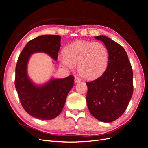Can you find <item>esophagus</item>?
<instances>
[{
  "mask_svg": "<svg viewBox=\"0 0 148 148\" xmlns=\"http://www.w3.org/2000/svg\"><path fill=\"white\" fill-rule=\"evenodd\" d=\"M81 81H82V79L81 78H78L77 77H75V83H78V82H80Z\"/></svg>",
  "mask_w": 148,
  "mask_h": 148,
  "instance_id": "esophagus-1",
  "label": "esophagus"
}]
</instances>
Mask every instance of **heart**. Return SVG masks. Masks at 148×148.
Listing matches in <instances>:
<instances>
[{
	"instance_id": "b5f03b06",
	"label": "heart",
	"mask_w": 148,
	"mask_h": 148,
	"mask_svg": "<svg viewBox=\"0 0 148 148\" xmlns=\"http://www.w3.org/2000/svg\"><path fill=\"white\" fill-rule=\"evenodd\" d=\"M109 52L104 44L87 41H78L67 46L60 64L66 69L73 70L78 65L79 75L86 79L97 78L106 71L109 63Z\"/></svg>"
}]
</instances>
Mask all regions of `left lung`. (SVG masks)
I'll return each mask as SVG.
<instances>
[{
  "mask_svg": "<svg viewBox=\"0 0 148 148\" xmlns=\"http://www.w3.org/2000/svg\"><path fill=\"white\" fill-rule=\"evenodd\" d=\"M95 38L104 43L109 59L104 73L94 81L86 83L87 105L96 119L111 122L124 113L132 97V67L122 46L106 36Z\"/></svg>",
  "mask_w": 148,
  "mask_h": 148,
  "instance_id": "8db88e82",
  "label": "left lung"
}]
</instances>
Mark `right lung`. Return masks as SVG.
I'll use <instances>...</instances> for the list:
<instances>
[{
	"label": "right lung",
	"mask_w": 148,
	"mask_h": 148,
	"mask_svg": "<svg viewBox=\"0 0 148 148\" xmlns=\"http://www.w3.org/2000/svg\"><path fill=\"white\" fill-rule=\"evenodd\" d=\"M60 41L59 35H42L31 40L21 51L16 65L15 85L21 104L28 114L40 120H51L61 113L75 78L70 75L51 79L38 86L28 75V60L31 55L36 52L46 53L57 60Z\"/></svg>",
	"instance_id": "right-lung-1"
}]
</instances>
